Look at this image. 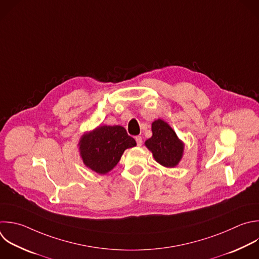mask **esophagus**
Returning a JSON list of instances; mask_svg holds the SVG:
<instances>
[{"label": "esophagus", "instance_id": "obj_1", "mask_svg": "<svg viewBox=\"0 0 259 259\" xmlns=\"http://www.w3.org/2000/svg\"><path fill=\"white\" fill-rule=\"evenodd\" d=\"M135 140H136V143L138 146H141L142 145V137L141 136H136L135 137Z\"/></svg>", "mask_w": 259, "mask_h": 259}]
</instances>
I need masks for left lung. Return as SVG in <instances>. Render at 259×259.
Instances as JSON below:
<instances>
[{"label":"left lung","mask_w":259,"mask_h":259,"mask_svg":"<svg viewBox=\"0 0 259 259\" xmlns=\"http://www.w3.org/2000/svg\"><path fill=\"white\" fill-rule=\"evenodd\" d=\"M151 130L152 136L145 141V145L152 152L155 160L166 167L178 164L183 154L184 145L175 131L159 119L152 123Z\"/></svg>","instance_id":"obj_1"}]
</instances>
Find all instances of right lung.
<instances>
[{"label": "right lung", "instance_id": "right-lung-1", "mask_svg": "<svg viewBox=\"0 0 259 259\" xmlns=\"http://www.w3.org/2000/svg\"><path fill=\"white\" fill-rule=\"evenodd\" d=\"M83 162L99 174H107L120 160L125 149L136 145L122 126H101L85 134L79 143Z\"/></svg>", "mask_w": 259, "mask_h": 259}]
</instances>
